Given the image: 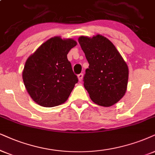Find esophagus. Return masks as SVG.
Segmentation results:
<instances>
[{"instance_id":"34e87169","label":"esophagus","mask_w":155,"mask_h":155,"mask_svg":"<svg viewBox=\"0 0 155 155\" xmlns=\"http://www.w3.org/2000/svg\"><path fill=\"white\" fill-rule=\"evenodd\" d=\"M78 79H79V81H81L82 79H83V74H79L78 75Z\"/></svg>"}]
</instances>
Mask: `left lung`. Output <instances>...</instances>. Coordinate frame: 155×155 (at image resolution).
<instances>
[{"label": "left lung", "mask_w": 155, "mask_h": 155, "mask_svg": "<svg viewBox=\"0 0 155 155\" xmlns=\"http://www.w3.org/2000/svg\"><path fill=\"white\" fill-rule=\"evenodd\" d=\"M89 62L84 86L90 99L102 107H111L124 97L127 89L128 66L112 43L102 35L78 38Z\"/></svg>", "instance_id": "1"}]
</instances>
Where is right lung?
<instances>
[{
	"label": "right lung",
	"instance_id": "add662e5",
	"mask_svg": "<svg viewBox=\"0 0 155 155\" xmlns=\"http://www.w3.org/2000/svg\"><path fill=\"white\" fill-rule=\"evenodd\" d=\"M76 44L72 38L52 37L27 58L23 81L31 99L38 105L53 107L68 99L78 78L67 54Z\"/></svg>",
	"mask_w": 155,
	"mask_h": 155
}]
</instances>
